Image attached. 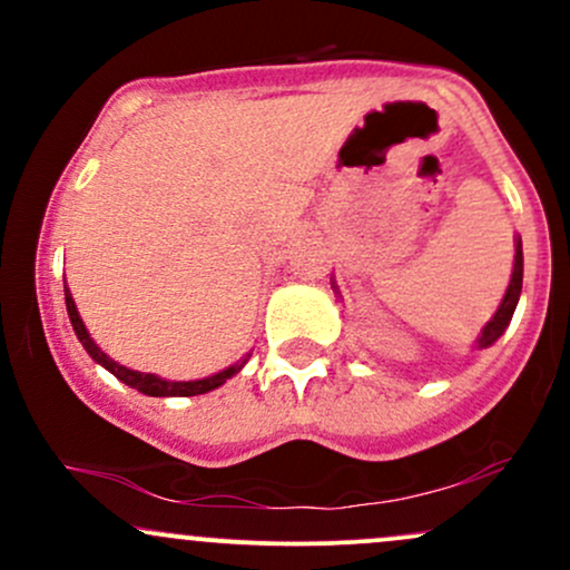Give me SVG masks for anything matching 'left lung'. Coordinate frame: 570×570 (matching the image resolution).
<instances>
[{
  "label": "left lung",
  "mask_w": 570,
  "mask_h": 570,
  "mask_svg": "<svg viewBox=\"0 0 570 570\" xmlns=\"http://www.w3.org/2000/svg\"><path fill=\"white\" fill-rule=\"evenodd\" d=\"M520 292H522V244L517 240L512 281H509V289H507V294H503V303L499 311H495L493 322H488L485 330H482V337L476 340V343H480V348H490V345H493L495 340L507 332V326L514 316V307H517V299H520Z\"/></svg>",
  "instance_id": "8db88e82"
}]
</instances>
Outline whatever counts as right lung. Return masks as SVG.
Returning <instances> with one entry per match:
<instances>
[{
    "label": "right lung",
    "mask_w": 570,
    "mask_h": 570,
    "mask_svg": "<svg viewBox=\"0 0 570 570\" xmlns=\"http://www.w3.org/2000/svg\"><path fill=\"white\" fill-rule=\"evenodd\" d=\"M63 294H67V311H69L71 326H75V332H77V337H80L82 348L88 351L90 356H94L96 362L101 364V367H107L115 377H120L122 383L130 385V389L141 391V394H147V396H198V394H206V391L219 389V385L225 383L227 377H233L235 372L244 367V364H235V367H227L225 372H219V375L203 377V381H189V383H171V381H163V377H158V375H144V372H134V370L122 367V364L112 362V358H109L107 353H104L94 343V340H90L88 330H85L80 313H77V305H75V299H71L67 286H63Z\"/></svg>",
    "instance_id": "right-lung-1"
}]
</instances>
